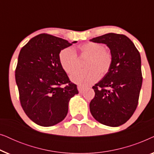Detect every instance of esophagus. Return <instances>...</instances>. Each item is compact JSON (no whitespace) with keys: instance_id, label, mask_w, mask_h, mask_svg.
I'll list each match as a JSON object with an SVG mask.
<instances>
[{"instance_id":"obj_1","label":"esophagus","mask_w":154,"mask_h":154,"mask_svg":"<svg viewBox=\"0 0 154 154\" xmlns=\"http://www.w3.org/2000/svg\"><path fill=\"white\" fill-rule=\"evenodd\" d=\"M77 88H78V90H79L80 93H82V92H83L84 89H85V88L83 87V86H81V85H78Z\"/></svg>"}]
</instances>
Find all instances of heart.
<instances>
[{
    "instance_id": "1",
    "label": "heart",
    "mask_w": 154,
    "mask_h": 154,
    "mask_svg": "<svg viewBox=\"0 0 154 154\" xmlns=\"http://www.w3.org/2000/svg\"><path fill=\"white\" fill-rule=\"evenodd\" d=\"M80 55L87 57L84 63L85 69L76 71L71 75L73 83L86 86L95 83L101 77L104 76L111 70L113 57L111 52L106 50L102 43L88 42L78 47ZM60 66L66 73H71L77 68V57L71 48L62 50L59 54Z\"/></svg>"
}]
</instances>
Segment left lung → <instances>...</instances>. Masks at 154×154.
Masks as SVG:
<instances>
[{"instance_id": "8db88e82", "label": "left lung", "mask_w": 154, "mask_h": 154, "mask_svg": "<svg viewBox=\"0 0 154 154\" xmlns=\"http://www.w3.org/2000/svg\"><path fill=\"white\" fill-rule=\"evenodd\" d=\"M90 41L106 44L113 57L111 70L92 87L95 95L90 103V112L103 125L118 127L130 119L137 106L142 84L140 54L123 34L109 33Z\"/></svg>"}]
</instances>
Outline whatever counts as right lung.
Segmentation results:
<instances>
[{
    "label": "right lung",
    "instance_id": "1",
    "mask_svg": "<svg viewBox=\"0 0 154 154\" xmlns=\"http://www.w3.org/2000/svg\"><path fill=\"white\" fill-rule=\"evenodd\" d=\"M76 42L70 43L41 33L20 50L15 70L20 103L27 116L37 125L48 127L62 121L68 113L69 100L79 93L59 62L61 50Z\"/></svg>",
    "mask_w": 154,
    "mask_h": 154
}]
</instances>
